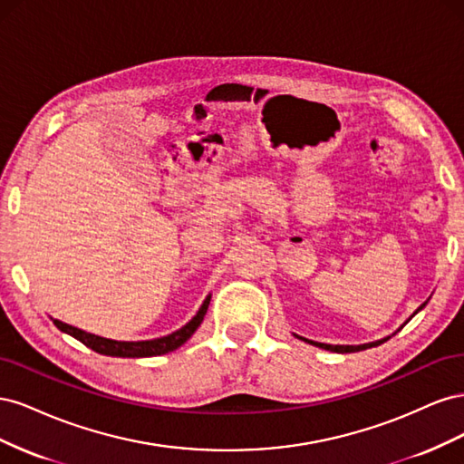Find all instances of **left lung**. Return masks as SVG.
Masks as SVG:
<instances>
[{
    "label": "left lung",
    "mask_w": 464,
    "mask_h": 464,
    "mask_svg": "<svg viewBox=\"0 0 464 464\" xmlns=\"http://www.w3.org/2000/svg\"><path fill=\"white\" fill-rule=\"evenodd\" d=\"M428 304V302H426ZM426 304H422L418 307V310L414 312V314H418L420 310H422V307L426 305ZM412 314V315H414ZM411 315V317H412ZM298 336V334H296ZM298 339H302V336H298ZM389 339V336H387ZM387 339H382V341H375V343H368V344H358V346H353V344H325V343H315V341H307V339H302V341H305V343H310V344H314V346H319V348H325V350H331V353H339V354H348V353H360V350H366V348H372V346H379V344H383Z\"/></svg>",
    "instance_id": "8db88e82"
}]
</instances>
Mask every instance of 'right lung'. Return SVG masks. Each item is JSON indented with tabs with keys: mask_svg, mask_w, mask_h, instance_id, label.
<instances>
[{
	"mask_svg": "<svg viewBox=\"0 0 464 464\" xmlns=\"http://www.w3.org/2000/svg\"><path fill=\"white\" fill-rule=\"evenodd\" d=\"M208 302H210V294L205 298V302L201 304L199 312L195 314V317L186 323L184 327L174 331L172 334L160 336V339H152V341H137V343H128V341H111V339H104V336H98L87 331H81L73 325H67V323L53 319V325L58 327L60 331L75 336L77 341H81L85 346H89L91 350L98 354L104 356H118V358H147V356H160V354H168L172 350L179 348L184 344L189 336L198 331V327L201 325V321L208 310Z\"/></svg>",
	"mask_w": 464,
	"mask_h": 464,
	"instance_id": "1",
	"label": "right lung"
}]
</instances>
